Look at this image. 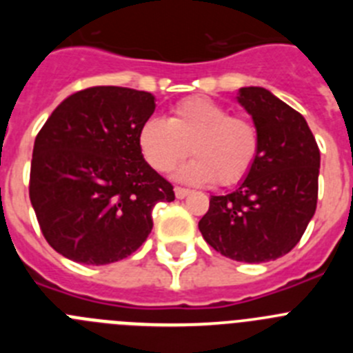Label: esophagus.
I'll list each match as a JSON object with an SVG mask.
<instances>
[{
	"label": "esophagus",
	"instance_id": "1",
	"mask_svg": "<svg viewBox=\"0 0 353 353\" xmlns=\"http://www.w3.org/2000/svg\"><path fill=\"white\" fill-rule=\"evenodd\" d=\"M189 192L191 191H189V189H185V187H179V185L174 187V196H176L179 199H183L185 196H189Z\"/></svg>",
	"mask_w": 353,
	"mask_h": 353
}]
</instances>
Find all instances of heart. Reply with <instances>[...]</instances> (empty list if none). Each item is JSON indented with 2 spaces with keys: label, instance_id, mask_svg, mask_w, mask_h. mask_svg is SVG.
Returning <instances> with one entry per match:
<instances>
[{
  "label": "heart",
  "instance_id": "b5f03b06",
  "mask_svg": "<svg viewBox=\"0 0 353 353\" xmlns=\"http://www.w3.org/2000/svg\"><path fill=\"white\" fill-rule=\"evenodd\" d=\"M139 148L159 173H168L189 154L180 176L189 182L235 185L252 170L260 154L254 121L207 97H189L171 109L168 120L150 118L139 130Z\"/></svg>",
  "mask_w": 353,
  "mask_h": 353
}]
</instances>
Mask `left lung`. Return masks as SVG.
<instances>
[{"label": "left lung", "mask_w": 353, "mask_h": 353, "mask_svg": "<svg viewBox=\"0 0 353 353\" xmlns=\"http://www.w3.org/2000/svg\"><path fill=\"white\" fill-rule=\"evenodd\" d=\"M260 132V154L244 182L212 196L199 232L223 256L261 263L292 251L316 210L320 150L299 111L269 90L240 88Z\"/></svg>", "instance_id": "1"}]
</instances>
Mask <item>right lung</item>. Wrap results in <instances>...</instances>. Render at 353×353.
<instances>
[{"mask_svg": "<svg viewBox=\"0 0 353 353\" xmlns=\"http://www.w3.org/2000/svg\"><path fill=\"white\" fill-rule=\"evenodd\" d=\"M155 97L92 86L65 99L37 134L30 199L54 251L84 265L130 256L148 239L159 201L173 185L148 166L139 130Z\"/></svg>", "mask_w": 353, "mask_h": 353, "instance_id": "right-lung-1", "label": "right lung"}]
</instances>
